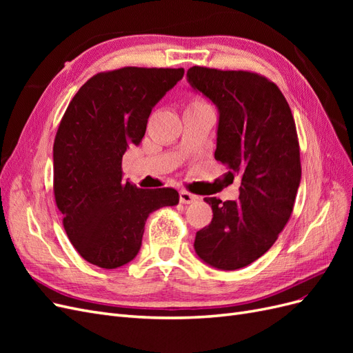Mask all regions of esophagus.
Segmentation results:
<instances>
[{
  "label": "esophagus",
  "mask_w": 353,
  "mask_h": 353,
  "mask_svg": "<svg viewBox=\"0 0 353 353\" xmlns=\"http://www.w3.org/2000/svg\"><path fill=\"white\" fill-rule=\"evenodd\" d=\"M197 200V196L188 193L187 190H181L179 191V201L184 203V205H190V203H193Z\"/></svg>",
  "instance_id": "obj_1"
}]
</instances>
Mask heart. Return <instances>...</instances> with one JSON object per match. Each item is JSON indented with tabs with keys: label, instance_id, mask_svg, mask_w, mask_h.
Returning a JSON list of instances; mask_svg holds the SVG:
<instances>
[{
	"label": "heart",
	"instance_id": "b5f03b06",
	"mask_svg": "<svg viewBox=\"0 0 353 353\" xmlns=\"http://www.w3.org/2000/svg\"><path fill=\"white\" fill-rule=\"evenodd\" d=\"M199 104H206V101L200 99V97H193L190 100V104L188 105H199Z\"/></svg>",
	"mask_w": 353,
	"mask_h": 353
}]
</instances>
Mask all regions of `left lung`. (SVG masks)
Returning <instances> with one entry per match:
<instances>
[{"instance_id":"left-lung-1","label":"left lung","mask_w":353,"mask_h":353,"mask_svg":"<svg viewBox=\"0 0 353 353\" xmlns=\"http://www.w3.org/2000/svg\"><path fill=\"white\" fill-rule=\"evenodd\" d=\"M187 78L219 110L215 159L241 178L239 200L205 197L213 218L194 249L234 271L268 252L292 216L302 176L296 123L280 88L259 73L193 66Z\"/></svg>"}]
</instances>
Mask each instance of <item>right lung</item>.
<instances>
[{"instance_id":"obj_1","label":"right lung","mask_w":353,"mask_h":353,"mask_svg":"<svg viewBox=\"0 0 353 353\" xmlns=\"http://www.w3.org/2000/svg\"><path fill=\"white\" fill-rule=\"evenodd\" d=\"M184 69L126 66L85 82L63 114L52 147L56 205L82 258L104 270L132 261L152 212L174 206V188H138L122 179L126 148L141 143L147 119Z\"/></svg>"}]
</instances>
